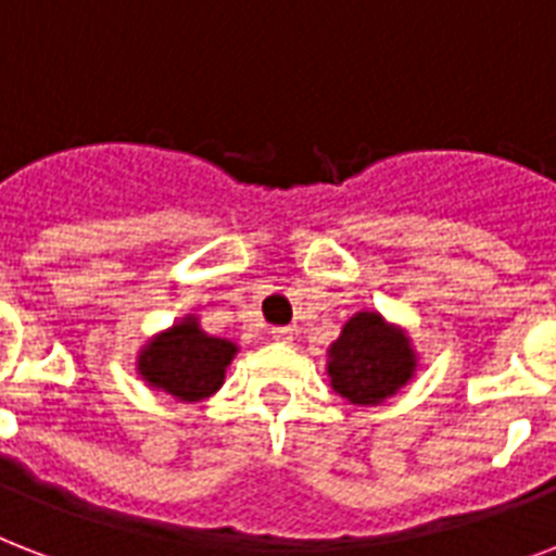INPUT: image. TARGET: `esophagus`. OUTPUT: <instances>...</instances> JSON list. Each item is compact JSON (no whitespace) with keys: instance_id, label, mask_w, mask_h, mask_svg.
Segmentation results:
<instances>
[{"instance_id":"34e87169","label":"esophagus","mask_w":556,"mask_h":556,"mask_svg":"<svg viewBox=\"0 0 556 556\" xmlns=\"http://www.w3.org/2000/svg\"><path fill=\"white\" fill-rule=\"evenodd\" d=\"M270 338H274L277 344H291V341H294V329H291V326H277V329L270 332Z\"/></svg>"}]
</instances>
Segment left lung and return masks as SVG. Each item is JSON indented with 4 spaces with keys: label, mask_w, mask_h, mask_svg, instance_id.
I'll return each mask as SVG.
<instances>
[{
    "label": "left lung",
    "mask_w": 556,
    "mask_h": 556,
    "mask_svg": "<svg viewBox=\"0 0 556 556\" xmlns=\"http://www.w3.org/2000/svg\"><path fill=\"white\" fill-rule=\"evenodd\" d=\"M417 358L402 329L376 312H358L329 346L332 388L353 405H376L414 376Z\"/></svg>",
    "instance_id": "obj_1"
}]
</instances>
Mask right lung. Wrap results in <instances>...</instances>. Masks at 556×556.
Here are the masks:
<instances>
[{
    "instance_id": "obj_1",
    "label": "right lung",
    "mask_w": 556,
    "mask_h": 556,
    "mask_svg": "<svg viewBox=\"0 0 556 556\" xmlns=\"http://www.w3.org/2000/svg\"><path fill=\"white\" fill-rule=\"evenodd\" d=\"M232 355L236 344L201 332L198 320L186 317L142 350L139 376L177 400L198 402L222 388Z\"/></svg>"
}]
</instances>
